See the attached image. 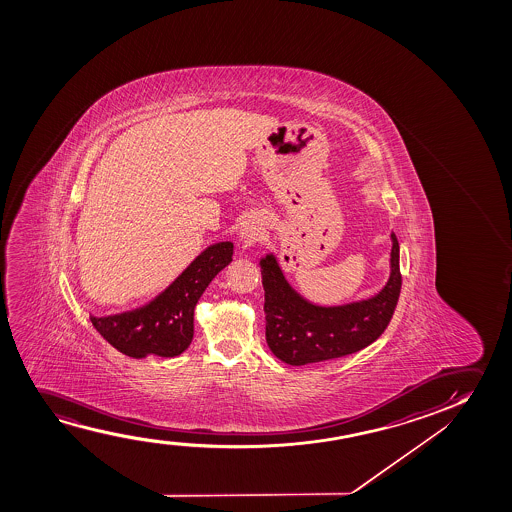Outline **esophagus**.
<instances>
[{
	"label": "esophagus",
	"instance_id": "1",
	"mask_svg": "<svg viewBox=\"0 0 512 512\" xmlns=\"http://www.w3.org/2000/svg\"><path fill=\"white\" fill-rule=\"evenodd\" d=\"M262 234V222L259 218H246L245 222L239 227L238 236L245 245H252Z\"/></svg>",
	"mask_w": 512,
	"mask_h": 512
}]
</instances>
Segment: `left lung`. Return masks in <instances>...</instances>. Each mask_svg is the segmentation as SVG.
Returning <instances> with one entry per match:
<instances>
[{
  "mask_svg": "<svg viewBox=\"0 0 512 512\" xmlns=\"http://www.w3.org/2000/svg\"><path fill=\"white\" fill-rule=\"evenodd\" d=\"M390 276L378 294L344 304H316L299 294L274 252L260 257L264 285L266 341L274 357L288 365H306L346 357L374 343L392 320L399 301L400 248L393 234Z\"/></svg>",
  "mask_w": 512,
  "mask_h": 512,
  "instance_id": "8db88e82",
  "label": "left lung"
}]
</instances>
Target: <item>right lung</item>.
I'll list each match as a JSON object with an SVG mask.
<instances>
[{"mask_svg":"<svg viewBox=\"0 0 512 512\" xmlns=\"http://www.w3.org/2000/svg\"><path fill=\"white\" fill-rule=\"evenodd\" d=\"M232 253V241L204 248L147 304L117 315H91L94 329L127 357H178L192 343L197 301L211 280L231 264Z\"/></svg>","mask_w":512,"mask_h":512,"instance_id":"obj_1","label":"right lung"}]
</instances>
